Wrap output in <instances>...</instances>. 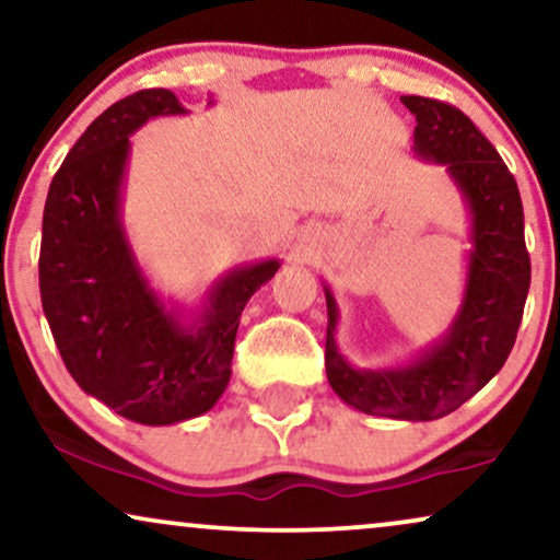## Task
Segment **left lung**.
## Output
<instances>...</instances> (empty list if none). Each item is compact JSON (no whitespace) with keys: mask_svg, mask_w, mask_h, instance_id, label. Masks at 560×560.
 Here are the masks:
<instances>
[{"mask_svg":"<svg viewBox=\"0 0 560 560\" xmlns=\"http://www.w3.org/2000/svg\"><path fill=\"white\" fill-rule=\"evenodd\" d=\"M416 114V150L446 165L471 213V252L466 290L448 334L416 362L395 370H354L336 347V301L326 290V374L334 393L366 416L435 420L477 395L517 339L530 255L525 249V213L517 183L500 152L462 109L439 98L400 96Z\"/></svg>","mask_w":560,"mask_h":560,"instance_id":"1","label":"left lung"}]
</instances>
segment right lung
<instances>
[{
  "mask_svg": "<svg viewBox=\"0 0 560 560\" xmlns=\"http://www.w3.org/2000/svg\"><path fill=\"white\" fill-rule=\"evenodd\" d=\"M183 112L167 89L112 104L66 155L43 211L40 298L66 370L83 393L142 425L180 423L217 405L244 305L280 267L265 259L213 282L190 326L148 285L119 217L129 135Z\"/></svg>",
  "mask_w": 560,
  "mask_h": 560,
  "instance_id": "obj_1",
  "label": "right lung"
}]
</instances>
